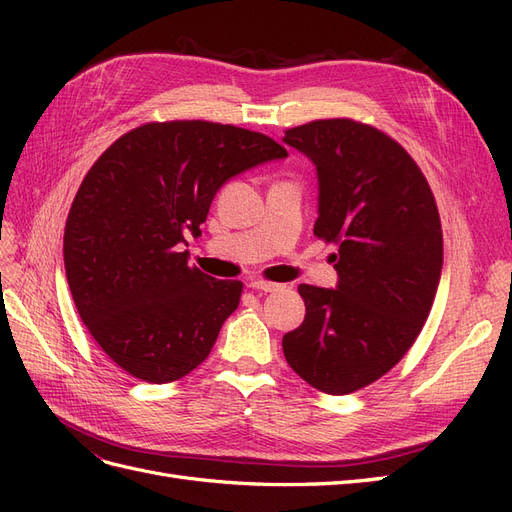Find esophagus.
<instances>
[{
  "mask_svg": "<svg viewBox=\"0 0 512 512\" xmlns=\"http://www.w3.org/2000/svg\"><path fill=\"white\" fill-rule=\"evenodd\" d=\"M250 288L262 290V292H280L284 290V284H275V282H265V280H252Z\"/></svg>",
  "mask_w": 512,
  "mask_h": 512,
  "instance_id": "34e87169",
  "label": "esophagus"
}]
</instances>
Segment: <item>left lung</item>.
Listing matches in <instances>:
<instances>
[{"label": "left lung", "mask_w": 512, "mask_h": 512, "mask_svg": "<svg viewBox=\"0 0 512 512\" xmlns=\"http://www.w3.org/2000/svg\"><path fill=\"white\" fill-rule=\"evenodd\" d=\"M282 141L316 166L314 235L337 243V286L301 284L305 320L284 335L288 365L329 395L359 391L408 352L442 273L436 200L406 149L352 119H320Z\"/></svg>", "instance_id": "left-lung-1"}]
</instances>
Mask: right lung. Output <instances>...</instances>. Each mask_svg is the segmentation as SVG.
<instances>
[{
    "instance_id": "1",
    "label": "right lung",
    "mask_w": 512,
    "mask_h": 512,
    "mask_svg": "<svg viewBox=\"0 0 512 512\" xmlns=\"http://www.w3.org/2000/svg\"><path fill=\"white\" fill-rule=\"evenodd\" d=\"M288 158L273 138L211 121L147 123L91 166L68 213L64 265L79 316L134 378L164 384L203 363L243 284L188 267L215 194Z\"/></svg>"
}]
</instances>
